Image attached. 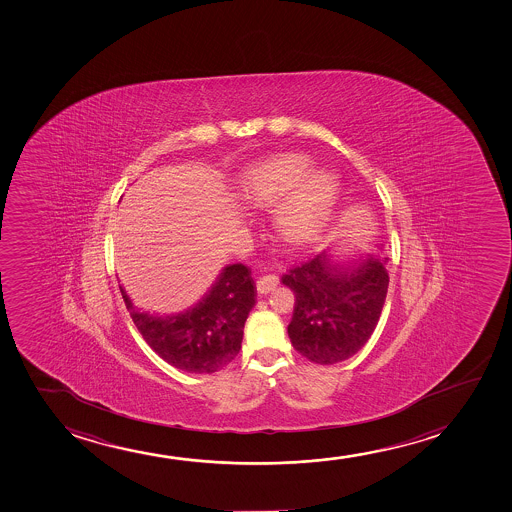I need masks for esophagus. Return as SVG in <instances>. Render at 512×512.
Segmentation results:
<instances>
[{
  "label": "esophagus",
  "instance_id": "34e87169",
  "mask_svg": "<svg viewBox=\"0 0 512 512\" xmlns=\"http://www.w3.org/2000/svg\"><path fill=\"white\" fill-rule=\"evenodd\" d=\"M276 285H278V278H276L274 274L260 276L259 280H257V292H259V294H267V292H271Z\"/></svg>",
  "mask_w": 512,
  "mask_h": 512
}]
</instances>
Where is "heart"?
I'll use <instances>...</instances> for the list:
<instances>
[{
	"mask_svg": "<svg viewBox=\"0 0 512 512\" xmlns=\"http://www.w3.org/2000/svg\"><path fill=\"white\" fill-rule=\"evenodd\" d=\"M301 154H278L255 164L243 175V199L252 208L280 204L274 231L285 245L306 246L320 238L336 210L341 183L327 171L309 173Z\"/></svg>",
	"mask_w": 512,
	"mask_h": 512,
	"instance_id": "heart-1",
	"label": "heart"
}]
</instances>
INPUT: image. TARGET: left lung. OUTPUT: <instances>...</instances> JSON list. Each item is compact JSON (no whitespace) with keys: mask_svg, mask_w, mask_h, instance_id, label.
<instances>
[{"mask_svg":"<svg viewBox=\"0 0 512 512\" xmlns=\"http://www.w3.org/2000/svg\"><path fill=\"white\" fill-rule=\"evenodd\" d=\"M388 257L336 264L329 252L295 266L281 283L295 294L288 337L302 357L332 365L362 350L378 325L388 292Z\"/></svg>","mask_w":512,"mask_h":512,"instance_id":"1","label":"left lung"}]
</instances>
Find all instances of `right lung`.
Returning a JSON list of instances; mask_svg holds the SVG:
<instances>
[{"label":"right lung","mask_w":512,"mask_h":512,"mask_svg":"<svg viewBox=\"0 0 512 512\" xmlns=\"http://www.w3.org/2000/svg\"><path fill=\"white\" fill-rule=\"evenodd\" d=\"M120 292L148 346L164 362L190 374H211L231 364L257 297L250 269L243 264L224 267L210 292L180 315L141 313L126 290L120 287Z\"/></svg>","instance_id":"right-lung-1"}]
</instances>
